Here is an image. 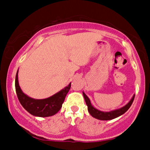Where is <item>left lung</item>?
Returning a JSON list of instances; mask_svg holds the SVG:
<instances>
[{"label":"left lung","instance_id":"1","mask_svg":"<svg viewBox=\"0 0 150 150\" xmlns=\"http://www.w3.org/2000/svg\"><path fill=\"white\" fill-rule=\"evenodd\" d=\"M83 96L85 98V100L86 102V104L87 106V108H88L89 113H90L91 116L94 117V118H97L99 120H111L113 118H116L117 117L121 116L122 114L126 112L128 110V108L130 107L132 102H133L134 98H135V95L132 98V99L128 103V104L125 105L123 107L119 108V109L114 110V111H109V112H104V111H101L99 110H97V108L93 107L92 105L91 104L90 100L89 98L87 97V95L83 92Z\"/></svg>","mask_w":150,"mask_h":150}]
</instances>
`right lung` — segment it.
Masks as SVG:
<instances>
[{"label":"right lung","mask_w":150,"mask_h":150,"mask_svg":"<svg viewBox=\"0 0 150 150\" xmlns=\"http://www.w3.org/2000/svg\"><path fill=\"white\" fill-rule=\"evenodd\" d=\"M18 70L15 77V90L20 104L25 110L35 116L48 117L55 115L62 107L65 96L69 92L71 85L47 99H34L22 92L18 83Z\"/></svg>","instance_id":"right-lung-1"}]
</instances>
